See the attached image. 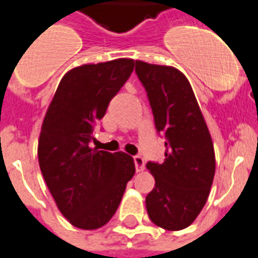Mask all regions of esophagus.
Here are the masks:
<instances>
[{
	"instance_id": "34e87169",
	"label": "esophagus",
	"mask_w": 258,
	"mask_h": 258,
	"mask_svg": "<svg viewBox=\"0 0 258 258\" xmlns=\"http://www.w3.org/2000/svg\"><path fill=\"white\" fill-rule=\"evenodd\" d=\"M133 161H135V165H136V171L137 172H141V171H144V167H145V164H144V159L141 156H135L133 157Z\"/></svg>"
}]
</instances>
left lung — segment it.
Segmentation results:
<instances>
[{
	"label": "left lung",
	"mask_w": 258,
	"mask_h": 258,
	"mask_svg": "<svg viewBox=\"0 0 258 258\" xmlns=\"http://www.w3.org/2000/svg\"><path fill=\"white\" fill-rule=\"evenodd\" d=\"M155 126L165 139L164 161H148L155 188L147 211L155 225L181 230L203 209L215 173L214 145L189 82L179 70L136 60Z\"/></svg>",
	"instance_id": "8db88e82"
}]
</instances>
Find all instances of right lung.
I'll return each mask as SVG.
<instances>
[{
  "label": "right lung",
  "mask_w": 258,
  "mask_h": 258,
  "mask_svg": "<svg viewBox=\"0 0 258 258\" xmlns=\"http://www.w3.org/2000/svg\"><path fill=\"white\" fill-rule=\"evenodd\" d=\"M132 59L85 64L66 74L39 139V164L57 209L79 229L106 225L136 172L132 156L90 148L95 123L129 79Z\"/></svg>",
  "instance_id": "1"
}]
</instances>
